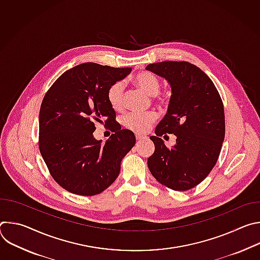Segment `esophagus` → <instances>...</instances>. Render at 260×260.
Instances as JSON below:
<instances>
[{
  "label": "esophagus",
  "instance_id": "esophagus-1",
  "mask_svg": "<svg viewBox=\"0 0 260 260\" xmlns=\"http://www.w3.org/2000/svg\"><path fill=\"white\" fill-rule=\"evenodd\" d=\"M136 139H137V141H142V140H146V139H147V137H146V136H144V135L137 134V135H136Z\"/></svg>",
  "mask_w": 260,
  "mask_h": 260
}]
</instances>
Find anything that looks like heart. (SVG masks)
I'll return each mask as SVG.
<instances>
[{
  "instance_id": "1",
  "label": "heart",
  "mask_w": 260,
  "mask_h": 260,
  "mask_svg": "<svg viewBox=\"0 0 260 260\" xmlns=\"http://www.w3.org/2000/svg\"><path fill=\"white\" fill-rule=\"evenodd\" d=\"M135 83L149 95H156L160 89V83L154 74L150 72H141L135 76ZM124 83L117 81L111 85L107 91V99L114 110H121L124 106ZM155 112H131L121 119L122 125L135 133H146L156 120Z\"/></svg>"
}]
</instances>
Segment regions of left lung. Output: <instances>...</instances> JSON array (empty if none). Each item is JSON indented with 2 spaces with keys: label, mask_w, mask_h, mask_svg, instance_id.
<instances>
[{
  "label": "left lung",
  "mask_w": 260,
  "mask_h": 260,
  "mask_svg": "<svg viewBox=\"0 0 260 260\" xmlns=\"http://www.w3.org/2000/svg\"><path fill=\"white\" fill-rule=\"evenodd\" d=\"M165 78L172 95L168 112L155 128L154 153L148 158L152 176L165 186L185 191L199 185L217 162L225 136L223 103L212 80L187 61H161L146 67ZM174 133L168 148L160 137Z\"/></svg>",
  "instance_id": "8db88e82"
}]
</instances>
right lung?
I'll list each match as a JSON object with an SVG mask.
<instances>
[{"label": "right lung", "mask_w": 260, "mask_h": 260, "mask_svg": "<svg viewBox=\"0 0 260 260\" xmlns=\"http://www.w3.org/2000/svg\"><path fill=\"white\" fill-rule=\"evenodd\" d=\"M132 68L85 62L66 71L45 94L39 114V149L57 184L71 193L95 196L119 175L122 158L136 144L133 132L115 122L107 91ZM115 134L101 144L93 137L96 122Z\"/></svg>", "instance_id": "1"}]
</instances>
